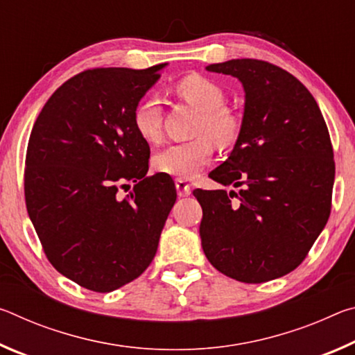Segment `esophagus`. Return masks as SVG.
I'll return each mask as SVG.
<instances>
[{
    "mask_svg": "<svg viewBox=\"0 0 355 355\" xmlns=\"http://www.w3.org/2000/svg\"><path fill=\"white\" fill-rule=\"evenodd\" d=\"M175 188H177L178 197H188L191 194V184L186 182V180L177 178L175 180Z\"/></svg>",
    "mask_w": 355,
    "mask_h": 355,
    "instance_id": "esophagus-1",
    "label": "esophagus"
}]
</instances>
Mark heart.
Wrapping results in <instances>:
<instances>
[{"label": "heart", "instance_id": "obj_1", "mask_svg": "<svg viewBox=\"0 0 355 355\" xmlns=\"http://www.w3.org/2000/svg\"><path fill=\"white\" fill-rule=\"evenodd\" d=\"M175 94L200 112L197 135L192 141L171 144L153 156L158 172L178 178H194L213 158V141L228 144L239 131V119L225 107V92L218 83L202 75L184 76L175 84ZM133 125L144 141L156 142L161 137V106L156 97H146L136 105Z\"/></svg>", "mask_w": 355, "mask_h": 355}]
</instances>
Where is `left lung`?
<instances>
[{
    "label": "left lung",
    "instance_id": "left-lung-1",
    "mask_svg": "<svg viewBox=\"0 0 355 355\" xmlns=\"http://www.w3.org/2000/svg\"><path fill=\"white\" fill-rule=\"evenodd\" d=\"M207 70L238 78L245 103L235 147L209 172L241 189L192 192L203 211L202 248L227 277L263 284L296 269L327 224L332 142L313 95L286 70L258 59Z\"/></svg>",
    "mask_w": 355,
    "mask_h": 355
}]
</instances>
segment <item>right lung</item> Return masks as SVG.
<instances>
[{"mask_svg": "<svg viewBox=\"0 0 355 355\" xmlns=\"http://www.w3.org/2000/svg\"><path fill=\"white\" fill-rule=\"evenodd\" d=\"M166 65L81 71L48 98L29 136V219L48 261L91 291H114L146 271L177 200L171 177H147L150 147L133 125Z\"/></svg>", "mask_w": 355, "mask_h": 355, "instance_id": "right-lung-1", "label": "right lung"}]
</instances>
